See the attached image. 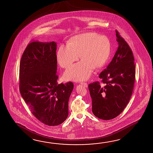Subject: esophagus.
Segmentation results:
<instances>
[{
    "mask_svg": "<svg viewBox=\"0 0 153 153\" xmlns=\"http://www.w3.org/2000/svg\"><path fill=\"white\" fill-rule=\"evenodd\" d=\"M81 84H82L83 85H84L85 87H86V88L88 87V84L87 83H85V82H81Z\"/></svg>",
    "mask_w": 153,
    "mask_h": 153,
    "instance_id": "esophagus-1",
    "label": "esophagus"
}]
</instances>
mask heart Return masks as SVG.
I'll return each instance as SVG.
<instances>
[{"label": "heart", "instance_id": "1", "mask_svg": "<svg viewBox=\"0 0 153 153\" xmlns=\"http://www.w3.org/2000/svg\"><path fill=\"white\" fill-rule=\"evenodd\" d=\"M110 53V42L108 38L89 32L73 37L67 45H61L56 56L60 66L66 68L78 60L79 55L81 61L71 66L64 74L66 79L79 81L89 78L94 68L102 67Z\"/></svg>", "mask_w": 153, "mask_h": 153}]
</instances>
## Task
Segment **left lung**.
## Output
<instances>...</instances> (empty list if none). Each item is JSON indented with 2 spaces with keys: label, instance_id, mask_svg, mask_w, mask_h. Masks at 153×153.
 Returning <instances> with one entry per match:
<instances>
[{
  "label": "left lung",
  "instance_id": "1",
  "mask_svg": "<svg viewBox=\"0 0 153 153\" xmlns=\"http://www.w3.org/2000/svg\"><path fill=\"white\" fill-rule=\"evenodd\" d=\"M119 47L106 68L100 74L98 81L88 85L92 98V112L99 119L109 120L119 115L126 108L132 94L136 65L132 51L116 30Z\"/></svg>",
  "mask_w": 153,
  "mask_h": 153
}]
</instances>
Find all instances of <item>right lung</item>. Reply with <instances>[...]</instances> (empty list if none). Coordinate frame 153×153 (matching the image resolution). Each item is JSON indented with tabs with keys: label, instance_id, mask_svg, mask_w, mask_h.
Masks as SVG:
<instances>
[{
	"label": "right lung",
	"instance_id": "obj_1",
	"mask_svg": "<svg viewBox=\"0 0 153 153\" xmlns=\"http://www.w3.org/2000/svg\"><path fill=\"white\" fill-rule=\"evenodd\" d=\"M56 43L33 41L21 59L19 88L32 114L46 125L57 126L68 114L74 84H58Z\"/></svg>",
	"mask_w": 153,
	"mask_h": 153
}]
</instances>
